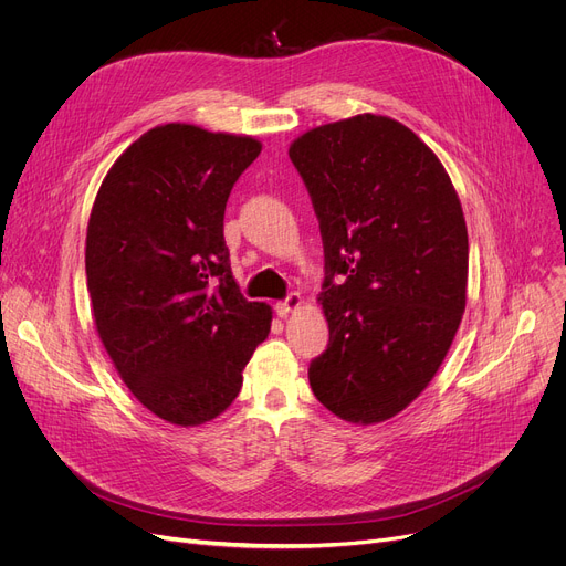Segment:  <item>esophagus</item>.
Instances as JSON below:
<instances>
[{"instance_id":"esophagus-1","label":"esophagus","mask_w":566,"mask_h":566,"mask_svg":"<svg viewBox=\"0 0 566 566\" xmlns=\"http://www.w3.org/2000/svg\"><path fill=\"white\" fill-rule=\"evenodd\" d=\"M303 305V295L301 293H289L284 301H280L277 305H275V312L280 314V316H286V314H291L293 310H298Z\"/></svg>"}]
</instances>
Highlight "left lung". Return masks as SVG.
Here are the masks:
<instances>
[{"label": "left lung", "mask_w": 566, "mask_h": 566, "mask_svg": "<svg viewBox=\"0 0 566 566\" xmlns=\"http://www.w3.org/2000/svg\"><path fill=\"white\" fill-rule=\"evenodd\" d=\"M323 238L331 342L316 399L353 424L395 418L448 355L465 310L468 229L431 148L390 116L318 126L289 148Z\"/></svg>", "instance_id": "8db88e82"}]
</instances>
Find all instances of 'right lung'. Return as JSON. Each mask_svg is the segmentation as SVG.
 <instances>
[{
  "label": "right lung",
  "mask_w": 566,
  "mask_h": 566,
  "mask_svg": "<svg viewBox=\"0 0 566 566\" xmlns=\"http://www.w3.org/2000/svg\"><path fill=\"white\" fill-rule=\"evenodd\" d=\"M261 142L167 124L107 171L86 227L96 331L135 399L176 427L211 422L241 392L273 310L238 289L224 243L233 184Z\"/></svg>",
  "instance_id": "add662e5"
}]
</instances>
